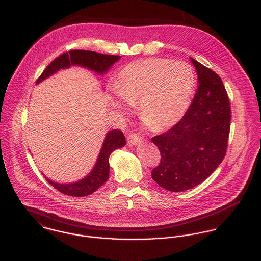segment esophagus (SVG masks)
I'll return each mask as SVG.
<instances>
[{
	"label": "esophagus",
	"instance_id": "34e87169",
	"mask_svg": "<svg viewBox=\"0 0 261 261\" xmlns=\"http://www.w3.org/2000/svg\"><path fill=\"white\" fill-rule=\"evenodd\" d=\"M141 140H142V139H141L138 135L132 134V135H129L128 138H127V144H128V145H133V146H136V145H138V144L141 142Z\"/></svg>",
	"mask_w": 261,
	"mask_h": 261
}]
</instances>
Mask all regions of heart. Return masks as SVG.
Here are the masks:
<instances>
[{"label":"heart","mask_w":261,"mask_h":261,"mask_svg":"<svg viewBox=\"0 0 261 261\" xmlns=\"http://www.w3.org/2000/svg\"><path fill=\"white\" fill-rule=\"evenodd\" d=\"M112 107L121 113L137 105L138 117L153 132H164L185 115L195 88L193 69L186 63L153 58L127 64L115 83ZM120 96V98L118 97Z\"/></svg>","instance_id":"b5f03b06"}]
</instances>
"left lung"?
Masks as SVG:
<instances>
[{"label": "left lung", "mask_w": 261, "mask_h": 261, "mask_svg": "<svg viewBox=\"0 0 261 261\" xmlns=\"http://www.w3.org/2000/svg\"><path fill=\"white\" fill-rule=\"evenodd\" d=\"M198 88L185 115L152 142L161 153L152 178L161 187L179 192L204 181L222 163L230 134L231 107L221 78L190 58Z\"/></svg>", "instance_id": "obj_1"}]
</instances>
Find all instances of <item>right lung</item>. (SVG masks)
Instances as JSON below:
<instances>
[{
    "mask_svg": "<svg viewBox=\"0 0 261 261\" xmlns=\"http://www.w3.org/2000/svg\"><path fill=\"white\" fill-rule=\"evenodd\" d=\"M119 59L120 56L102 55L90 50H70L69 53H64L55 59L37 79V83H40L42 80L54 75L61 69L70 68L71 66L75 65L87 68L89 70L98 73L99 75H103ZM125 143V138L122 132L119 129H112L107 133L96 164L92 171L85 178L80 181L68 184L54 182L47 177H45V179L49 184H51L56 189L64 194L75 197L89 195L96 191L107 181L109 176V156L114 150L123 147Z\"/></svg>",
    "mask_w": 261,
    "mask_h": 261,
    "instance_id": "1",
    "label": "right lung"
}]
</instances>
